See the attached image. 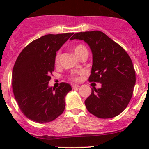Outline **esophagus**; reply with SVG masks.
I'll return each mask as SVG.
<instances>
[{
  "label": "esophagus",
  "mask_w": 149,
  "mask_h": 149,
  "mask_svg": "<svg viewBox=\"0 0 149 149\" xmlns=\"http://www.w3.org/2000/svg\"><path fill=\"white\" fill-rule=\"evenodd\" d=\"M79 87V85H77V84H73L72 85V88L73 89H75V88H77Z\"/></svg>",
  "instance_id": "34e87169"
}]
</instances>
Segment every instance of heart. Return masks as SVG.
Returning <instances> with one entry per match:
<instances>
[{
	"instance_id": "b5f03b06",
	"label": "heart",
	"mask_w": 149,
	"mask_h": 149,
	"mask_svg": "<svg viewBox=\"0 0 149 149\" xmlns=\"http://www.w3.org/2000/svg\"><path fill=\"white\" fill-rule=\"evenodd\" d=\"M73 52H74L75 55L79 58L81 55L84 52H87L86 48L85 47L82 45H77L73 47ZM59 57H60V52H58V53L56 54L55 58V63H58V61H59ZM70 79H71L72 81H78L79 80V78L76 76H71L70 77Z\"/></svg>"
}]
</instances>
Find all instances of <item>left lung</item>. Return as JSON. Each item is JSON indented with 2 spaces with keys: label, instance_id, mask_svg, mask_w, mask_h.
<instances>
[{
  "label": "left lung",
  "instance_id": "left-lung-1",
  "mask_svg": "<svg viewBox=\"0 0 149 149\" xmlns=\"http://www.w3.org/2000/svg\"><path fill=\"white\" fill-rule=\"evenodd\" d=\"M84 40L93 55L89 82L101 83L91 88L85 100L87 110L102 119L118 116L129 104L136 84V71L128 54L122 47L100 31L73 34L70 40Z\"/></svg>",
  "mask_w": 149,
  "mask_h": 149
}]
</instances>
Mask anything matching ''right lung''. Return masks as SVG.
I'll list each match as a JSON object with an SVG mask.
<instances>
[{
    "instance_id": "obj_1",
    "label": "right lung",
    "mask_w": 149,
    "mask_h": 149,
    "mask_svg": "<svg viewBox=\"0 0 149 149\" xmlns=\"http://www.w3.org/2000/svg\"><path fill=\"white\" fill-rule=\"evenodd\" d=\"M73 33L46 34L25 47L16 59L12 72V88L22 113L38 123L53 121L65 109V97L72 89L61 83L48 86L55 70L56 52Z\"/></svg>"
}]
</instances>
